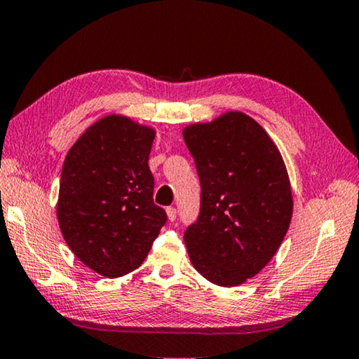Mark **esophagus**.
Segmentation results:
<instances>
[{"label":"esophagus","mask_w":359,"mask_h":359,"mask_svg":"<svg viewBox=\"0 0 359 359\" xmlns=\"http://www.w3.org/2000/svg\"><path fill=\"white\" fill-rule=\"evenodd\" d=\"M166 215H168V219L169 221H175V218H177V210H175L174 207H168L166 208Z\"/></svg>","instance_id":"1"}]
</instances>
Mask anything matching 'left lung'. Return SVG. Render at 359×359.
Segmentation results:
<instances>
[{"label":"left lung","mask_w":359,"mask_h":359,"mask_svg":"<svg viewBox=\"0 0 359 359\" xmlns=\"http://www.w3.org/2000/svg\"><path fill=\"white\" fill-rule=\"evenodd\" d=\"M182 133L201 182L199 217L184 236L188 256L210 283L243 284L270 262L290 226L293 199L281 152L240 111Z\"/></svg>","instance_id":"8db88e82"}]
</instances>
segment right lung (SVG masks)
I'll use <instances>...</instances> for the list:
<instances>
[{
    "instance_id": "obj_1",
    "label": "right lung",
    "mask_w": 359,
    "mask_h": 359,
    "mask_svg": "<svg viewBox=\"0 0 359 359\" xmlns=\"http://www.w3.org/2000/svg\"><path fill=\"white\" fill-rule=\"evenodd\" d=\"M154 138V128L111 114L93 123L64 160L57 223L72 252L102 276L138 269L168 219L152 198Z\"/></svg>"
}]
</instances>
